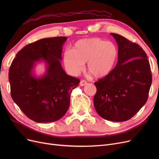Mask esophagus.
Here are the masks:
<instances>
[{
	"label": "esophagus",
	"mask_w": 159,
	"mask_h": 159,
	"mask_svg": "<svg viewBox=\"0 0 159 159\" xmlns=\"http://www.w3.org/2000/svg\"><path fill=\"white\" fill-rule=\"evenodd\" d=\"M87 84H88L87 81H86L85 80H81L80 83V85L81 86H84V85H85Z\"/></svg>",
	"instance_id": "obj_1"
}]
</instances>
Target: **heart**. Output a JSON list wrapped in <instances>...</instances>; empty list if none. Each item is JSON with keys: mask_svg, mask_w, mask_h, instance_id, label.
Returning <instances> with one entry per match:
<instances>
[{"mask_svg": "<svg viewBox=\"0 0 159 159\" xmlns=\"http://www.w3.org/2000/svg\"><path fill=\"white\" fill-rule=\"evenodd\" d=\"M119 50L113 42L99 38H90L77 41L71 50L63 55L66 71L78 75L88 62V70L95 78H102L112 72L117 62Z\"/></svg>", "mask_w": 159, "mask_h": 159, "instance_id": "b5f03b06", "label": "heart"}]
</instances>
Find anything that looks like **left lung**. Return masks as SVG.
Masks as SVG:
<instances>
[{"label":"left lung","mask_w":159,"mask_h":159,"mask_svg":"<svg viewBox=\"0 0 159 159\" xmlns=\"http://www.w3.org/2000/svg\"><path fill=\"white\" fill-rule=\"evenodd\" d=\"M119 57L112 72L95 82L93 103L100 117L122 122L130 119L147 102L152 84L147 56L142 48L117 34Z\"/></svg>","instance_id":"left-lung-1"}]
</instances>
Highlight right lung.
Masks as SVG:
<instances>
[{
  "mask_svg": "<svg viewBox=\"0 0 159 159\" xmlns=\"http://www.w3.org/2000/svg\"><path fill=\"white\" fill-rule=\"evenodd\" d=\"M67 38L40 39L19 51L9 69L11 93L22 111L37 123H50L61 119L68 111L70 94L80 80L66 74L60 63L62 46ZM44 61L45 74L36 77L33 70Z\"/></svg>",
  "mask_w": 159,
  "mask_h": 159,
  "instance_id": "right-lung-1",
  "label": "right lung"
}]
</instances>
